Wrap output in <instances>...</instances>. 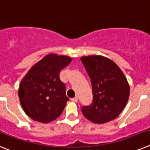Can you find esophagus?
Returning a JSON list of instances; mask_svg holds the SVG:
<instances>
[{
	"label": "esophagus",
	"instance_id": "1",
	"mask_svg": "<svg viewBox=\"0 0 150 150\" xmlns=\"http://www.w3.org/2000/svg\"><path fill=\"white\" fill-rule=\"evenodd\" d=\"M71 100L72 101V102H74V103H77V102H78V98H77V97H75V98H71Z\"/></svg>",
	"mask_w": 150,
	"mask_h": 150
}]
</instances>
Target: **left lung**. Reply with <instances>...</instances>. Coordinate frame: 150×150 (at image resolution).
Wrapping results in <instances>:
<instances>
[{
    "label": "left lung",
    "mask_w": 150,
    "mask_h": 150,
    "mask_svg": "<svg viewBox=\"0 0 150 150\" xmlns=\"http://www.w3.org/2000/svg\"><path fill=\"white\" fill-rule=\"evenodd\" d=\"M81 61L92 82L93 101L83 106L81 112L89 121L97 124L117 118L129 97V86L119 66L101 55L83 56Z\"/></svg>",
    "instance_id": "left-lung-1"
}]
</instances>
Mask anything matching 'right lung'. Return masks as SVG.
<instances>
[{
  "label": "right lung",
  "mask_w": 150,
  "mask_h": 150,
  "mask_svg": "<svg viewBox=\"0 0 150 150\" xmlns=\"http://www.w3.org/2000/svg\"><path fill=\"white\" fill-rule=\"evenodd\" d=\"M71 62L69 56L47 54L23 78L18 96L24 111L33 120L48 123L62 114L69 99L59 74Z\"/></svg>",
  "instance_id": "right-lung-1"
}]
</instances>
